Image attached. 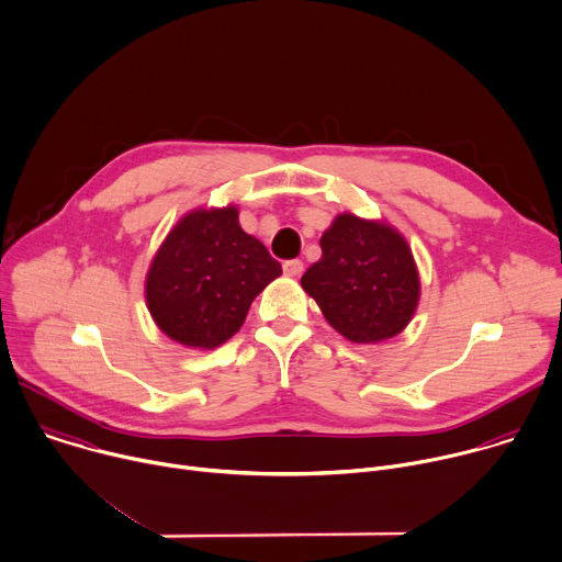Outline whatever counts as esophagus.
Masks as SVG:
<instances>
[{"mask_svg": "<svg viewBox=\"0 0 562 562\" xmlns=\"http://www.w3.org/2000/svg\"><path fill=\"white\" fill-rule=\"evenodd\" d=\"M282 269H284L286 276L297 278V276L304 271V262H302V260H286V262L282 265Z\"/></svg>", "mask_w": 562, "mask_h": 562, "instance_id": "obj_1", "label": "esophagus"}]
</instances>
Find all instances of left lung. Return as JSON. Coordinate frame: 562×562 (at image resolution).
Instances as JSON below:
<instances>
[{
	"label": "left lung",
	"instance_id": "left-lung-1",
	"mask_svg": "<svg viewBox=\"0 0 562 562\" xmlns=\"http://www.w3.org/2000/svg\"><path fill=\"white\" fill-rule=\"evenodd\" d=\"M319 247L322 258L302 276V289L339 335L378 344L411 324L422 282L411 245L393 225L344 212Z\"/></svg>",
	"mask_w": 562,
	"mask_h": 562
}]
</instances>
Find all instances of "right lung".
<instances>
[{
    "instance_id": "obj_1",
    "label": "right lung",
    "mask_w": 562,
    "mask_h": 562,
    "mask_svg": "<svg viewBox=\"0 0 562 562\" xmlns=\"http://www.w3.org/2000/svg\"><path fill=\"white\" fill-rule=\"evenodd\" d=\"M282 267L243 232L238 207L187 212L165 236L145 276L156 326L187 348L212 350L234 337L251 302Z\"/></svg>"
}]
</instances>
